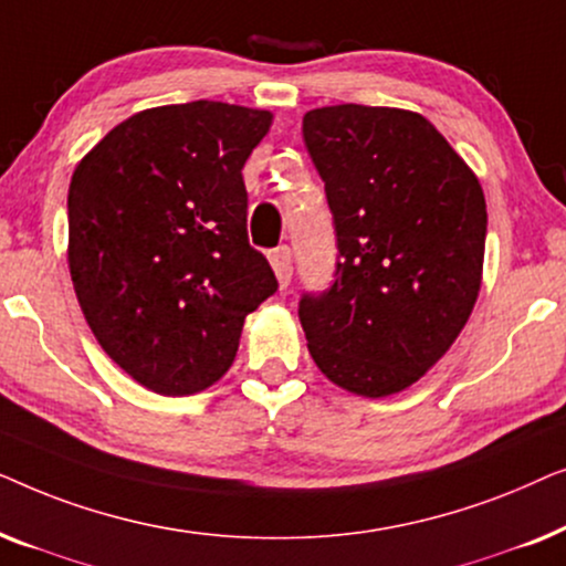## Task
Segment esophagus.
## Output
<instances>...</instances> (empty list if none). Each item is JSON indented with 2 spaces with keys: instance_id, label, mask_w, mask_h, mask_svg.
<instances>
[{
  "instance_id": "esophagus-1",
  "label": "esophagus",
  "mask_w": 566,
  "mask_h": 566,
  "mask_svg": "<svg viewBox=\"0 0 566 566\" xmlns=\"http://www.w3.org/2000/svg\"><path fill=\"white\" fill-rule=\"evenodd\" d=\"M270 265L275 270V277L277 283H281V289H285L293 275V254L289 247H277V250L270 252Z\"/></svg>"
}]
</instances>
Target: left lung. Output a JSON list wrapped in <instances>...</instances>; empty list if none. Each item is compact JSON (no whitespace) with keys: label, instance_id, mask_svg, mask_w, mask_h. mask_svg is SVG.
Returning a JSON list of instances; mask_svg holds the SVG:
<instances>
[{"label":"left lung","instance_id":"obj_1","mask_svg":"<svg viewBox=\"0 0 566 566\" xmlns=\"http://www.w3.org/2000/svg\"><path fill=\"white\" fill-rule=\"evenodd\" d=\"M304 142L339 250L335 285L301 298L308 355L339 389L391 397L451 350L474 312L482 185L428 118L401 107H316Z\"/></svg>","mask_w":566,"mask_h":566}]
</instances>
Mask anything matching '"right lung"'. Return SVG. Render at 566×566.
I'll return each mask as SVG.
<instances>
[{
	"instance_id": "obj_1",
	"label": "right lung",
	"mask_w": 566,
	"mask_h": 566,
	"mask_svg": "<svg viewBox=\"0 0 566 566\" xmlns=\"http://www.w3.org/2000/svg\"><path fill=\"white\" fill-rule=\"evenodd\" d=\"M273 126L258 107L198 99L118 123L69 185L66 262L99 347L161 397L231 368L244 316L277 291L247 242L242 167Z\"/></svg>"
}]
</instances>
